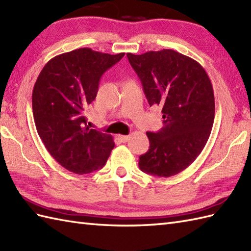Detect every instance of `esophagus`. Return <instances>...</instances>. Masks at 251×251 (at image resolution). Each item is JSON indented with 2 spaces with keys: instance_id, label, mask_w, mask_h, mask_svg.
<instances>
[{
  "instance_id": "obj_1",
  "label": "esophagus",
  "mask_w": 251,
  "mask_h": 251,
  "mask_svg": "<svg viewBox=\"0 0 251 251\" xmlns=\"http://www.w3.org/2000/svg\"><path fill=\"white\" fill-rule=\"evenodd\" d=\"M119 139L121 140V142H127L129 139V136H123V135H119Z\"/></svg>"
}]
</instances>
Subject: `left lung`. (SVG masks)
<instances>
[{
	"label": "left lung",
	"instance_id": "left-lung-1",
	"mask_svg": "<svg viewBox=\"0 0 251 251\" xmlns=\"http://www.w3.org/2000/svg\"><path fill=\"white\" fill-rule=\"evenodd\" d=\"M149 104L162 108L164 127L148 131L150 149L139 157L149 175L172 177L193 163L210 136L215 119L214 89L205 69L173 50L127 54Z\"/></svg>",
	"mask_w": 251,
	"mask_h": 251
}]
</instances>
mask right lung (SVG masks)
I'll return each mask as SVG.
<instances>
[{
    "label": "right lung",
    "mask_w": 251,
    "mask_h": 251,
    "mask_svg": "<svg viewBox=\"0 0 251 251\" xmlns=\"http://www.w3.org/2000/svg\"><path fill=\"white\" fill-rule=\"evenodd\" d=\"M124 55L78 49L51 58L36 79L32 109L37 134L69 172L84 175L102 168L113 150V138L90 129L84 111L97 96L102 74Z\"/></svg>",
    "instance_id": "1"
}]
</instances>
